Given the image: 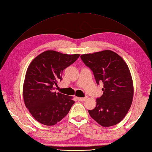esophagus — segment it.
<instances>
[{"instance_id":"obj_1","label":"esophagus","mask_w":152,"mask_h":152,"mask_svg":"<svg viewBox=\"0 0 152 152\" xmlns=\"http://www.w3.org/2000/svg\"><path fill=\"white\" fill-rule=\"evenodd\" d=\"M77 99H78V100H79V101H84V100L86 99V98H81V97H77Z\"/></svg>"}]
</instances>
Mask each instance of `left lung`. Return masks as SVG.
Returning a JSON list of instances; mask_svg holds the SVG:
<instances>
[{"label": "left lung", "mask_w": 152, "mask_h": 152, "mask_svg": "<svg viewBox=\"0 0 152 152\" xmlns=\"http://www.w3.org/2000/svg\"><path fill=\"white\" fill-rule=\"evenodd\" d=\"M80 57L93 71L96 83H104L103 95L96 98V107L89 110V115L102 126L118 124L128 113L133 100V80L128 65L110 50L83 54Z\"/></svg>", "instance_id": "1"}]
</instances>
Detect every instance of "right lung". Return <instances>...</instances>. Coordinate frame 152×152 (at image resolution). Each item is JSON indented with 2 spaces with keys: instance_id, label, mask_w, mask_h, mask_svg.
Listing matches in <instances>:
<instances>
[{
  "instance_id": "add662e5",
  "label": "right lung",
  "mask_w": 152,
  "mask_h": 152,
  "mask_svg": "<svg viewBox=\"0 0 152 152\" xmlns=\"http://www.w3.org/2000/svg\"><path fill=\"white\" fill-rule=\"evenodd\" d=\"M80 54L46 50L28 65L23 86V98L31 115L47 126L57 124L66 116L75 103L73 96L54 91L62 79L64 69L73 64Z\"/></svg>"
}]
</instances>
